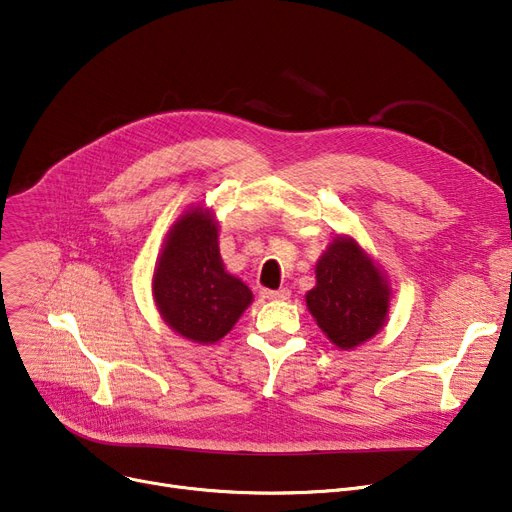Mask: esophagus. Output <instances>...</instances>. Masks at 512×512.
Instances as JSON below:
<instances>
[{"mask_svg":"<svg viewBox=\"0 0 512 512\" xmlns=\"http://www.w3.org/2000/svg\"><path fill=\"white\" fill-rule=\"evenodd\" d=\"M261 297L265 301H286V299H290V292L286 288H280V290H261Z\"/></svg>","mask_w":512,"mask_h":512,"instance_id":"1","label":"esophagus"}]
</instances>
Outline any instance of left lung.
I'll return each instance as SVG.
<instances>
[{"label": "left lung", "instance_id": "8db88e82", "mask_svg": "<svg viewBox=\"0 0 512 512\" xmlns=\"http://www.w3.org/2000/svg\"><path fill=\"white\" fill-rule=\"evenodd\" d=\"M392 288L380 265L351 236H336L315 263V286L305 303L317 326L340 351H353L388 319Z\"/></svg>", "mask_w": 512, "mask_h": 512}]
</instances>
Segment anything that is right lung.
<instances>
[{"label":"right lung","instance_id":"right-lung-1","mask_svg":"<svg viewBox=\"0 0 512 512\" xmlns=\"http://www.w3.org/2000/svg\"><path fill=\"white\" fill-rule=\"evenodd\" d=\"M218 236L209 209L188 207L170 228L151 280L161 319L197 344L222 340L253 303L249 286L226 272Z\"/></svg>","mask_w":512,"mask_h":512}]
</instances>
